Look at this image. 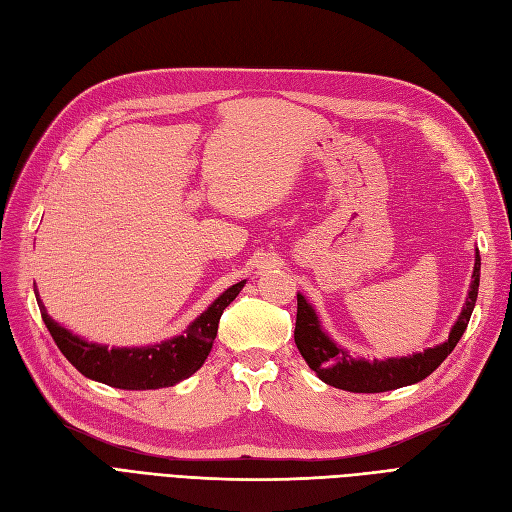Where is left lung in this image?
<instances>
[{
    "label": "left lung",
    "mask_w": 512,
    "mask_h": 512,
    "mask_svg": "<svg viewBox=\"0 0 512 512\" xmlns=\"http://www.w3.org/2000/svg\"><path fill=\"white\" fill-rule=\"evenodd\" d=\"M480 284V256L474 254V271L466 303L455 320L448 339L438 346L423 352H412L408 356H391V359H363L354 356L344 346L324 331L314 305L301 292H297V327H294V344L316 376L335 389L350 393H384L401 389L425 380L431 371H436L442 361L451 354L466 331L470 316L474 312Z\"/></svg>",
    "instance_id": "1"
}]
</instances>
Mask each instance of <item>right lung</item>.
<instances>
[{
	"label": "right lung",
	"instance_id": "obj_1",
	"mask_svg": "<svg viewBox=\"0 0 512 512\" xmlns=\"http://www.w3.org/2000/svg\"><path fill=\"white\" fill-rule=\"evenodd\" d=\"M243 286L245 280L226 288L181 335L164 339L160 344L132 348H108L106 344L87 342L81 335H74L46 314L36 286L34 292L42 320L57 348L85 378L123 391H149L175 386L203 367L218 335L222 312L237 299Z\"/></svg>",
	"mask_w": 512,
	"mask_h": 512
}]
</instances>
